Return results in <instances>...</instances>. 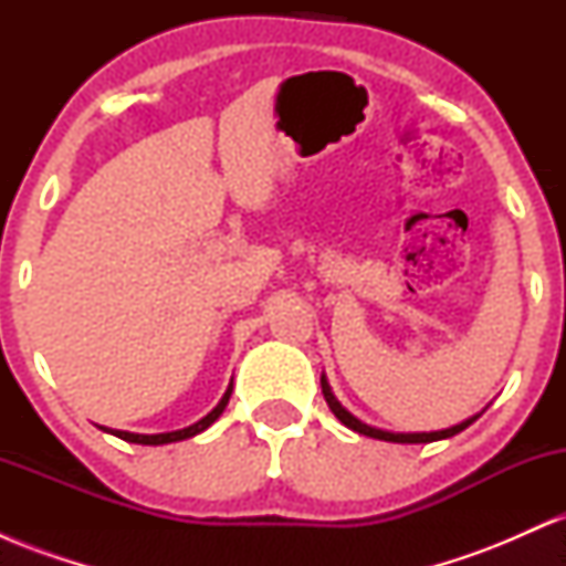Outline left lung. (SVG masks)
Returning a JSON list of instances; mask_svg holds the SVG:
<instances>
[{
	"label": "left lung",
	"mask_w": 566,
	"mask_h": 566,
	"mask_svg": "<svg viewBox=\"0 0 566 566\" xmlns=\"http://www.w3.org/2000/svg\"><path fill=\"white\" fill-rule=\"evenodd\" d=\"M322 394H324V399H327L329 409H333V412H335V418L340 420L343 426H348L350 431L365 433V437H373V439H380V441H399V444H426V441L450 439V437H454V433L463 431V428H469V426L473 423V420L479 418V415H476V418L463 420V423H460V426H452V428H447V431H431V433H391V431H380V428H373V426L361 423L359 418H354V415H350L348 409L343 407L340 401L335 399L333 391H329V382L324 380V375H322Z\"/></svg>",
	"instance_id": "left-lung-1"
}]
</instances>
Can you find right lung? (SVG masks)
Returning <instances> with one entry per match:
<instances>
[{
  "mask_svg": "<svg viewBox=\"0 0 566 566\" xmlns=\"http://www.w3.org/2000/svg\"><path fill=\"white\" fill-rule=\"evenodd\" d=\"M229 399H231V386H229V391L223 394V399H220V405L212 409V412L207 415V418H201L199 423H193V426H188V428H180V431L151 433V437H146V433H129V431H112V433H114V437L125 439V441H133V444H170V441H184L188 437H197V433L205 431V428H210L212 423H216V420L220 418V412H223L226 405H229Z\"/></svg>",
  "mask_w": 566,
  "mask_h": 566,
  "instance_id": "obj_1",
  "label": "right lung"
}]
</instances>
